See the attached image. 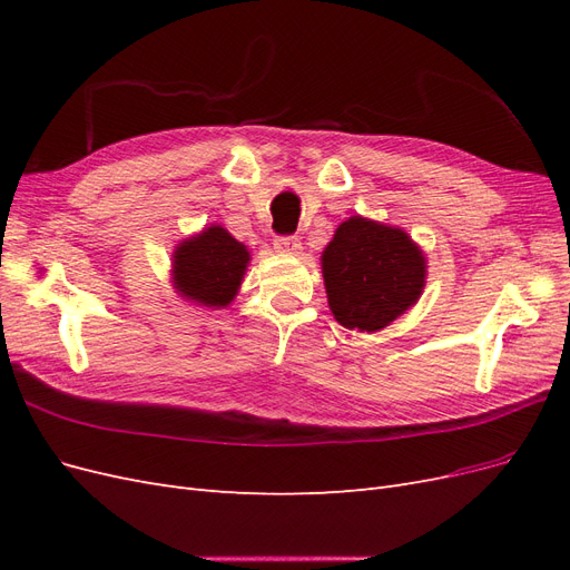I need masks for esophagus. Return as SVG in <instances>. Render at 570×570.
I'll return each mask as SVG.
<instances>
[{
  "label": "esophagus",
  "instance_id": "34e87169",
  "mask_svg": "<svg viewBox=\"0 0 570 570\" xmlns=\"http://www.w3.org/2000/svg\"><path fill=\"white\" fill-rule=\"evenodd\" d=\"M273 247H275V252H281V254H299L302 243L297 237H275Z\"/></svg>",
  "mask_w": 570,
  "mask_h": 570
}]
</instances>
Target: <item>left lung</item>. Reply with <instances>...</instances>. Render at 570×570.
<instances>
[{
	"instance_id": "left-lung-1",
	"label": "left lung",
	"mask_w": 570,
	"mask_h": 570,
	"mask_svg": "<svg viewBox=\"0 0 570 570\" xmlns=\"http://www.w3.org/2000/svg\"><path fill=\"white\" fill-rule=\"evenodd\" d=\"M327 306L356 333H381L416 304L428 258L400 226L350 216L321 254Z\"/></svg>"
}]
</instances>
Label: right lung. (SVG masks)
Masks as SVG:
<instances>
[{"instance_id": "1", "label": "right lung", "mask_w": 570, "mask_h": 570, "mask_svg": "<svg viewBox=\"0 0 570 570\" xmlns=\"http://www.w3.org/2000/svg\"><path fill=\"white\" fill-rule=\"evenodd\" d=\"M252 254L218 223L202 228L170 254V283L178 297L204 308H226L237 297Z\"/></svg>"}]
</instances>
